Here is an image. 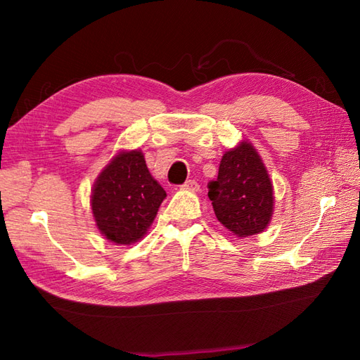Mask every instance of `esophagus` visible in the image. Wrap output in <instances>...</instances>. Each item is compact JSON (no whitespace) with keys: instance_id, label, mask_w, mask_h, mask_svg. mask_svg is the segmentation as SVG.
<instances>
[{"instance_id":"esophagus-1","label":"esophagus","mask_w":360,"mask_h":360,"mask_svg":"<svg viewBox=\"0 0 360 360\" xmlns=\"http://www.w3.org/2000/svg\"><path fill=\"white\" fill-rule=\"evenodd\" d=\"M182 190H187V192H198V190H200V184H198L196 181H187L184 186L181 187Z\"/></svg>"}]
</instances>
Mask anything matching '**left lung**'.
<instances>
[{
  "mask_svg": "<svg viewBox=\"0 0 360 360\" xmlns=\"http://www.w3.org/2000/svg\"><path fill=\"white\" fill-rule=\"evenodd\" d=\"M218 221L238 238L262 233L274 215V186L262 156L248 141L226 151L209 184Z\"/></svg>",
  "mask_w": 360,
  "mask_h": 360,
  "instance_id": "obj_1",
  "label": "left lung"
}]
</instances>
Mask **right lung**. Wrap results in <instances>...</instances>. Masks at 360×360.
<instances>
[{
  "mask_svg": "<svg viewBox=\"0 0 360 360\" xmlns=\"http://www.w3.org/2000/svg\"><path fill=\"white\" fill-rule=\"evenodd\" d=\"M165 196L143 153L122 150L98 173L91 190V210L106 240L129 246L147 235Z\"/></svg>",
  "mask_w": 360,
  "mask_h": 360,
  "instance_id": "obj_1",
  "label": "right lung"
}]
</instances>
